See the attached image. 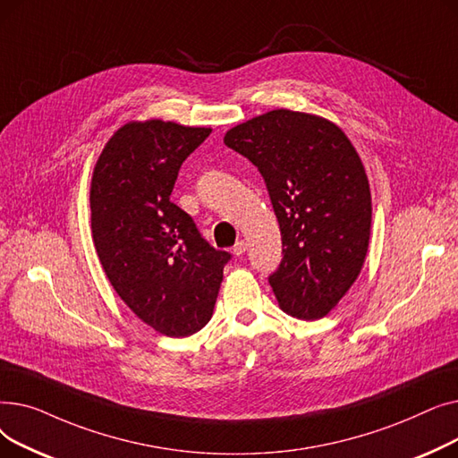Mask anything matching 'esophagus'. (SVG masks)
I'll use <instances>...</instances> for the list:
<instances>
[{"mask_svg":"<svg viewBox=\"0 0 458 458\" xmlns=\"http://www.w3.org/2000/svg\"><path fill=\"white\" fill-rule=\"evenodd\" d=\"M245 250H247V243H245V242H237V243L233 245V254H235V256H243Z\"/></svg>","mask_w":458,"mask_h":458,"instance_id":"esophagus-1","label":"esophagus"}]
</instances>
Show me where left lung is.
<instances>
[{
    "instance_id": "8db88e82",
    "label": "left lung",
    "mask_w": 458,
    "mask_h": 458,
    "mask_svg": "<svg viewBox=\"0 0 458 458\" xmlns=\"http://www.w3.org/2000/svg\"><path fill=\"white\" fill-rule=\"evenodd\" d=\"M225 144L266 180L282 233L269 275L280 308L297 319L325 318L364 266L371 192L347 135L328 120L290 109L232 128Z\"/></svg>"
}]
</instances>
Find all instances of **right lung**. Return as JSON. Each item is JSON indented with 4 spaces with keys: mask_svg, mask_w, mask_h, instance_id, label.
<instances>
[{
    "mask_svg": "<svg viewBox=\"0 0 458 458\" xmlns=\"http://www.w3.org/2000/svg\"><path fill=\"white\" fill-rule=\"evenodd\" d=\"M209 133L130 123L107 140L90 183L92 239L111 285L140 321L171 338L208 325L232 258L171 200L182 163Z\"/></svg>",
    "mask_w": 458,
    "mask_h": 458,
    "instance_id": "obj_1",
    "label": "right lung"
}]
</instances>
